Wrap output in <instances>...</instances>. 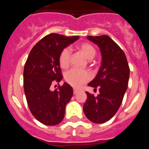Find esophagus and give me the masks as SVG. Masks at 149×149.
<instances>
[{"mask_svg":"<svg viewBox=\"0 0 149 149\" xmlns=\"http://www.w3.org/2000/svg\"><path fill=\"white\" fill-rule=\"evenodd\" d=\"M73 93H74V95L77 94V93H78V89H74Z\"/></svg>","mask_w":149,"mask_h":149,"instance_id":"1","label":"esophagus"}]
</instances>
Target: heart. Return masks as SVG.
Wrapping results in <instances>:
<instances>
[{
  "label": "heart",
  "mask_w": 149,
  "mask_h": 149,
  "mask_svg": "<svg viewBox=\"0 0 149 149\" xmlns=\"http://www.w3.org/2000/svg\"><path fill=\"white\" fill-rule=\"evenodd\" d=\"M78 49L81 53L86 56L88 60L94 58L96 54V50L93 45L88 42L81 43L78 45ZM71 60V50L68 48H65L61 51L59 57L60 65L62 68H65L69 65ZM90 78V74L85 70L78 69H71L66 72L65 75V81L74 87H78L88 81Z\"/></svg>",
  "instance_id": "heart-1"
}]
</instances>
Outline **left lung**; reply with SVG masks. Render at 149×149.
I'll return each mask as SVG.
<instances>
[{
  "mask_svg": "<svg viewBox=\"0 0 149 149\" xmlns=\"http://www.w3.org/2000/svg\"><path fill=\"white\" fill-rule=\"evenodd\" d=\"M87 39L98 46L101 54V64L98 74L88 84L99 95L86 92L84 114L94 123H104L113 117L123 100L128 84L130 68L127 58L116 43L108 36H88Z\"/></svg>",
  "mask_w": 149,
  "mask_h": 149,
  "instance_id": "obj_1",
  "label": "left lung"
}]
</instances>
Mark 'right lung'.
<instances>
[{
  "label": "right lung",
  "instance_id": "obj_1",
  "mask_svg": "<svg viewBox=\"0 0 149 149\" xmlns=\"http://www.w3.org/2000/svg\"><path fill=\"white\" fill-rule=\"evenodd\" d=\"M79 36L57 33L45 36L30 51L24 68V89L29 109L36 119L45 125H56L63 121L73 89L67 83L54 91L51 84L63 79L59 57L61 51Z\"/></svg>",
  "mask_w": 149,
  "mask_h": 149
}]
</instances>
